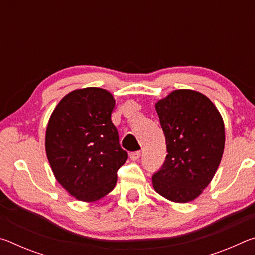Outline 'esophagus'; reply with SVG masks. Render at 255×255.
I'll list each match as a JSON object with an SVG mask.
<instances>
[{"label":"esophagus","instance_id":"obj_1","mask_svg":"<svg viewBox=\"0 0 255 255\" xmlns=\"http://www.w3.org/2000/svg\"><path fill=\"white\" fill-rule=\"evenodd\" d=\"M129 157H130L131 161H138L140 157V152H132L129 154Z\"/></svg>","mask_w":255,"mask_h":255}]
</instances>
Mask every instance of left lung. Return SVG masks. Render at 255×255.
I'll return each instance as SVG.
<instances>
[{"instance_id":"obj_1","label":"left lung","mask_w":255,"mask_h":255,"mask_svg":"<svg viewBox=\"0 0 255 255\" xmlns=\"http://www.w3.org/2000/svg\"><path fill=\"white\" fill-rule=\"evenodd\" d=\"M165 135L167 155L153 175V187L167 200L185 204L208 187L222 161L225 126L217 108L205 94L174 90L155 103Z\"/></svg>"}]
</instances>
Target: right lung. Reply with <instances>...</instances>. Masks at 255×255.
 I'll list each match as a JSON object with an SVG mask.
<instances>
[{"label": "right lung", "instance_id": "obj_1", "mask_svg": "<svg viewBox=\"0 0 255 255\" xmlns=\"http://www.w3.org/2000/svg\"><path fill=\"white\" fill-rule=\"evenodd\" d=\"M115 106V98L105 89L74 90L58 102L47 124L45 148L51 171L80 201L107 196L128 158L111 122Z\"/></svg>", "mask_w": 255, "mask_h": 255}]
</instances>
